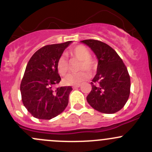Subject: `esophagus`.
Wrapping results in <instances>:
<instances>
[{"mask_svg": "<svg viewBox=\"0 0 152 152\" xmlns=\"http://www.w3.org/2000/svg\"><path fill=\"white\" fill-rule=\"evenodd\" d=\"M79 87H80V85H74V86H73V89H76Z\"/></svg>", "mask_w": 152, "mask_h": 152, "instance_id": "esophagus-1", "label": "esophagus"}]
</instances>
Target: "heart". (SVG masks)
Returning a JSON list of instances; mask_svg holds the SVG:
<instances>
[{
    "instance_id": "heart-1",
    "label": "heart",
    "mask_w": 152,
    "mask_h": 152,
    "mask_svg": "<svg viewBox=\"0 0 152 152\" xmlns=\"http://www.w3.org/2000/svg\"><path fill=\"white\" fill-rule=\"evenodd\" d=\"M72 58L80 60L77 69L80 71L67 75L64 79V82L67 85H79L90 78V73L96 70V62L91 59V53L84 45H76L69 50ZM58 73L61 76H65L70 70L69 62L65 56H61L56 62ZM88 70V72L87 70Z\"/></svg>"
}]
</instances>
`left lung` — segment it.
<instances>
[{
    "label": "left lung",
    "mask_w": 152,
    "mask_h": 152,
    "mask_svg": "<svg viewBox=\"0 0 152 152\" xmlns=\"http://www.w3.org/2000/svg\"><path fill=\"white\" fill-rule=\"evenodd\" d=\"M82 42L88 45L99 59L87 102L100 113H117L126 104L130 94V76L125 64L113 48L102 41L85 39Z\"/></svg>",
    "instance_id": "obj_1"
}]
</instances>
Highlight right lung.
<instances>
[{"label":"right lung","instance_id":"add662e5","mask_svg":"<svg viewBox=\"0 0 152 152\" xmlns=\"http://www.w3.org/2000/svg\"><path fill=\"white\" fill-rule=\"evenodd\" d=\"M70 42L45 45L34 53L27 64L20 83L21 97L23 105L36 118L50 120L68 104L72 87L55 86L61 81L56 62Z\"/></svg>","mask_w":152,"mask_h":152}]
</instances>
